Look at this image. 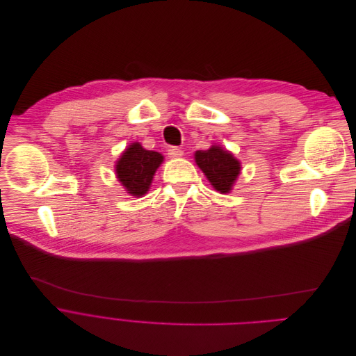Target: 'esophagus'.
<instances>
[{
	"mask_svg": "<svg viewBox=\"0 0 356 356\" xmlns=\"http://www.w3.org/2000/svg\"><path fill=\"white\" fill-rule=\"evenodd\" d=\"M182 154H184V152H182V149H179V147H171V149L168 150V157H171V159L182 157Z\"/></svg>",
	"mask_w": 356,
	"mask_h": 356,
	"instance_id": "1",
	"label": "esophagus"
}]
</instances>
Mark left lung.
Instances as JSON below:
<instances>
[{
  "label": "left lung",
  "mask_w": 356,
  "mask_h": 356,
  "mask_svg": "<svg viewBox=\"0 0 356 356\" xmlns=\"http://www.w3.org/2000/svg\"><path fill=\"white\" fill-rule=\"evenodd\" d=\"M195 161L213 188L222 193L232 191L241 170L240 161L220 146H211L209 150L196 152Z\"/></svg>",
  "instance_id": "8db88e82"
}]
</instances>
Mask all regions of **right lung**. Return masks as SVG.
I'll return each instance as SVG.
<instances>
[{"instance_id":"1","label":"right lung","mask_w":356,"mask_h":356,"mask_svg":"<svg viewBox=\"0 0 356 356\" xmlns=\"http://www.w3.org/2000/svg\"><path fill=\"white\" fill-rule=\"evenodd\" d=\"M163 160L160 153L146 150L140 143H131L116 163V177L130 195L143 196Z\"/></svg>"}]
</instances>
